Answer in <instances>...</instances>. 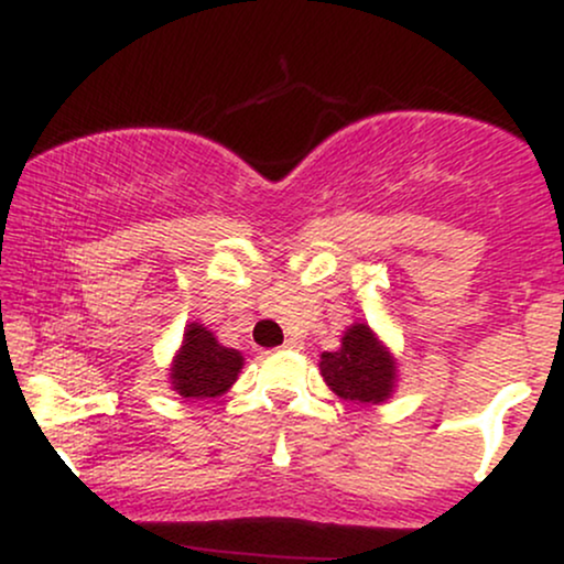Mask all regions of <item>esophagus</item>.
<instances>
[{"label":"esophagus","instance_id":"34e87169","mask_svg":"<svg viewBox=\"0 0 564 564\" xmlns=\"http://www.w3.org/2000/svg\"><path fill=\"white\" fill-rule=\"evenodd\" d=\"M302 341L300 339H286L283 341V349H300Z\"/></svg>","mask_w":564,"mask_h":564}]
</instances>
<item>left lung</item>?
I'll list each match as a JSON object with an SVG mask.
<instances>
[{
    "mask_svg": "<svg viewBox=\"0 0 564 564\" xmlns=\"http://www.w3.org/2000/svg\"><path fill=\"white\" fill-rule=\"evenodd\" d=\"M321 373L339 398L358 403H381L394 384L390 355L364 323L347 328L336 352H323Z\"/></svg>",
    "mask_w": 564,
    "mask_h": 564,
    "instance_id": "8db88e82",
    "label": "left lung"
}]
</instances>
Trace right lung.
Wrapping results in <instances>:
<instances>
[{
	"label": "right lung",
	"instance_id": "add662e5",
	"mask_svg": "<svg viewBox=\"0 0 564 564\" xmlns=\"http://www.w3.org/2000/svg\"><path fill=\"white\" fill-rule=\"evenodd\" d=\"M241 366V352L217 345L215 334L191 323L172 366V384L183 398H217L236 381Z\"/></svg>",
	"mask_w": 564,
	"mask_h": 564
}]
</instances>
